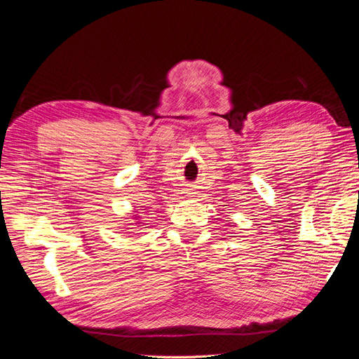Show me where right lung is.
Instances as JSON below:
<instances>
[{"label": "right lung", "mask_w": 359, "mask_h": 359, "mask_svg": "<svg viewBox=\"0 0 359 359\" xmlns=\"http://www.w3.org/2000/svg\"><path fill=\"white\" fill-rule=\"evenodd\" d=\"M133 219H136V220H137V215H135V217H133Z\"/></svg>", "instance_id": "add662e5"}]
</instances>
